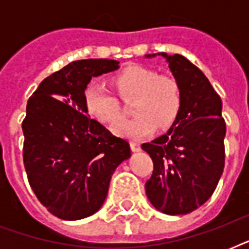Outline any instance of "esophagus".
<instances>
[{"label":"esophagus","mask_w":249,"mask_h":249,"mask_svg":"<svg viewBox=\"0 0 249 249\" xmlns=\"http://www.w3.org/2000/svg\"><path fill=\"white\" fill-rule=\"evenodd\" d=\"M130 148H132L133 152H138V151H141V144L138 143V142H134V141H132V142H130Z\"/></svg>","instance_id":"1"}]
</instances>
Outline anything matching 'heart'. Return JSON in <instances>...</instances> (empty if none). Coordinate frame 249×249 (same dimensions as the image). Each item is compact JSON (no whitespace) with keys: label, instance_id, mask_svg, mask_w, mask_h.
I'll list each match as a JSON object with an SVG mask.
<instances>
[{"label":"heart","instance_id":"b5f03b06","mask_svg":"<svg viewBox=\"0 0 249 249\" xmlns=\"http://www.w3.org/2000/svg\"><path fill=\"white\" fill-rule=\"evenodd\" d=\"M113 84L123 98L134 97L132 112L136 116L113 126V132L119 136L141 140L151 134L156 125L165 130L177 120L182 108V90L172 76L132 66L117 73ZM84 102L88 112L101 123L112 124L121 115L117 98L101 81H93L86 86Z\"/></svg>","mask_w":249,"mask_h":249}]
</instances>
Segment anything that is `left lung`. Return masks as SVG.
Segmentation results:
<instances>
[{
	"instance_id": "obj_1",
	"label": "left lung",
	"mask_w": 249,
	"mask_h": 249,
	"mask_svg": "<svg viewBox=\"0 0 249 249\" xmlns=\"http://www.w3.org/2000/svg\"><path fill=\"white\" fill-rule=\"evenodd\" d=\"M173 77L182 90V108L166 134L142 144L151 156L154 172L146 182V195L158 211L187 214L212 196L225 165L222 101L209 80L187 58L166 53Z\"/></svg>"
}]
</instances>
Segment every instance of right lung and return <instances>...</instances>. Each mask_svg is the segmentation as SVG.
Returning <instances> with one entry per match:
<instances>
[{"mask_svg": "<svg viewBox=\"0 0 249 249\" xmlns=\"http://www.w3.org/2000/svg\"><path fill=\"white\" fill-rule=\"evenodd\" d=\"M117 60L71 62L42 81L27 103L21 129L29 185L41 204L62 220L99 211L130 146L88 116L84 91L91 77L116 71Z\"/></svg>", "mask_w": 249, "mask_h": 249, "instance_id": "add662e5", "label": "right lung"}]
</instances>
